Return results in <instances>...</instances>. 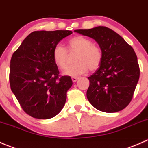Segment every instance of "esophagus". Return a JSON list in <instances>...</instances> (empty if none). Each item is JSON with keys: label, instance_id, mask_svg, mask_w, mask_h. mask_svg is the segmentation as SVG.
<instances>
[{"label": "esophagus", "instance_id": "34e87169", "mask_svg": "<svg viewBox=\"0 0 148 148\" xmlns=\"http://www.w3.org/2000/svg\"><path fill=\"white\" fill-rule=\"evenodd\" d=\"M77 79H78V77H72V80H73V82H76L77 80Z\"/></svg>", "mask_w": 148, "mask_h": 148}]
</instances>
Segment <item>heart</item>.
<instances>
[{
    "instance_id": "obj_1",
    "label": "heart",
    "mask_w": 148,
    "mask_h": 148,
    "mask_svg": "<svg viewBox=\"0 0 148 148\" xmlns=\"http://www.w3.org/2000/svg\"><path fill=\"white\" fill-rule=\"evenodd\" d=\"M71 51L78 52L75 58L77 63L69 67L65 74L70 76H77L90 71H96L100 66L102 61L101 49L93 44L91 40L83 36H76L69 40ZM68 52L61 45H57L53 49V60L55 65L63 70L67 66Z\"/></svg>"
}]
</instances>
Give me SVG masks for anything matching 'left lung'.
<instances>
[{
	"instance_id": "obj_1",
	"label": "left lung",
	"mask_w": 148,
	"mask_h": 148,
	"mask_svg": "<svg viewBox=\"0 0 148 148\" xmlns=\"http://www.w3.org/2000/svg\"><path fill=\"white\" fill-rule=\"evenodd\" d=\"M75 32L94 39L102 52L97 71L88 77L90 85L86 96L99 111L114 113L124 109L131 101L140 77L134 49L117 33L106 26Z\"/></svg>"
}]
</instances>
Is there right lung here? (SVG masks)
<instances>
[{"label": "right lung", "mask_w": 148, "mask_h": 148, "mask_svg": "<svg viewBox=\"0 0 148 148\" xmlns=\"http://www.w3.org/2000/svg\"><path fill=\"white\" fill-rule=\"evenodd\" d=\"M72 33L69 30L35 31L11 57V89L24 112L32 117L50 119L65 105L73 81L70 76H59L53 49Z\"/></svg>", "instance_id": "obj_1"}]
</instances>
